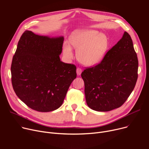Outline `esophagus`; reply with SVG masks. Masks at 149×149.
Masks as SVG:
<instances>
[{
	"label": "esophagus",
	"instance_id": "obj_1",
	"mask_svg": "<svg viewBox=\"0 0 149 149\" xmlns=\"http://www.w3.org/2000/svg\"><path fill=\"white\" fill-rule=\"evenodd\" d=\"M82 71V69H81L80 68H77V74L78 75H81Z\"/></svg>",
	"mask_w": 149,
	"mask_h": 149
}]
</instances>
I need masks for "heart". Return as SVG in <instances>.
I'll return each mask as SVG.
<instances>
[{
    "label": "heart",
    "mask_w": 149,
    "mask_h": 149,
    "mask_svg": "<svg viewBox=\"0 0 149 149\" xmlns=\"http://www.w3.org/2000/svg\"><path fill=\"white\" fill-rule=\"evenodd\" d=\"M69 41L77 51L78 60L86 66L99 62L109 46L107 37L94 30L77 31L71 35ZM62 48L63 54L67 58H72V49L68 43L64 42Z\"/></svg>",
    "instance_id": "obj_1"
}]
</instances>
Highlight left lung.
Returning a JSON list of instances; mask_svg holds the SVG:
<instances>
[{"mask_svg": "<svg viewBox=\"0 0 149 149\" xmlns=\"http://www.w3.org/2000/svg\"><path fill=\"white\" fill-rule=\"evenodd\" d=\"M138 65L131 36L124 32L100 63L87 68L81 74L88 107L97 111L121 107L134 88Z\"/></svg>", "mask_w": 149, "mask_h": 149, "instance_id": "1", "label": "left lung"}]
</instances>
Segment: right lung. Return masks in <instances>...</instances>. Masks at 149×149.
<instances>
[{"label":"right lung","instance_id":"add662e5","mask_svg":"<svg viewBox=\"0 0 149 149\" xmlns=\"http://www.w3.org/2000/svg\"><path fill=\"white\" fill-rule=\"evenodd\" d=\"M63 37L49 38L26 31L11 65L12 84L19 98L32 110L49 112L63 103L77 77L76 66L60 60Z\"/></svg>","mask_w":149,"mask_h":149}]
</instances>
